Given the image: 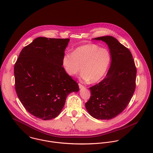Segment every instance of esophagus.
Instances as JSON below:
<instances>
[{"mask_svg":"<svg viewBox=\"0 0 153 153\" xmlns=\"http://www.w3.org/2000/svg\"><path fill=\"white\" fill-rule=\"evenodd\" d=\"M78 85H79V87L80 89H83V88H84V86L82 85H81V84H79Z\"/></svg>","mask_w":153,"mask_h":153,"instance_id":"esophagus-1","label":"esophagus"}]
</instances>
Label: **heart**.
Returning a JSON list of instances; mask_svg holds the SVG:
<instances>
[{"label": "heart", "instance_id": "heart-1", "mask_svg": "<svg viewBox=\"0 0 153 153\" xmlns=\"http://www.w3.org/2000/svg\"><path fill=\"white\" fill-rule=\"evenodd\" d=\"M111 60L108 50L95 44H87L76 48L72 54L65 53L62 65L68 75L74 76L81 70L84 81L95 83L104 76Z\"/></svg>", "mask_w": 153, "mask_h": 153}]
</instances>
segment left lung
Instances as JSON below:
<instances>
[{"label":"left lung","instance_id":"left-lung-1","mask_svg":"<svg viewBox=\"0 0 153 153\" xmlns=\"http://www.w3.org/2000/svg\"><path fill=\"white\" fill-rule=\"evenodd\" d=\"M107 44L111 56L104 79L90 87L91 97L85 108L98 120H110L121 113L129 104L135 88L137 69L130 50L113 36L92 39Z\"/></svg>","mask_w":153,"mask_h":153}]
</instances>
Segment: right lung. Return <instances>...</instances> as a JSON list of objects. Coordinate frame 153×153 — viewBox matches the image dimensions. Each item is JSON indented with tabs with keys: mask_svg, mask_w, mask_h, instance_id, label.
Segmentation results:
<instances>
[{
	"mask_svg": "<svg viewBox=\"0 0 153 153\" xmlns=\"http://www.w3.org/2000/svg\"><path fill=\"white\" fill-rule=\"evenodd\" d=\"M69 39L38 37L24 47L14 66L15 89L25 108L43 120L56 117L78 84L62 66Z\"/></svg>",
	"mask_w": 153,
	"mask_h": 153,
	"instance_id": "1",
	"label": "right lung"
}]
</instances>
